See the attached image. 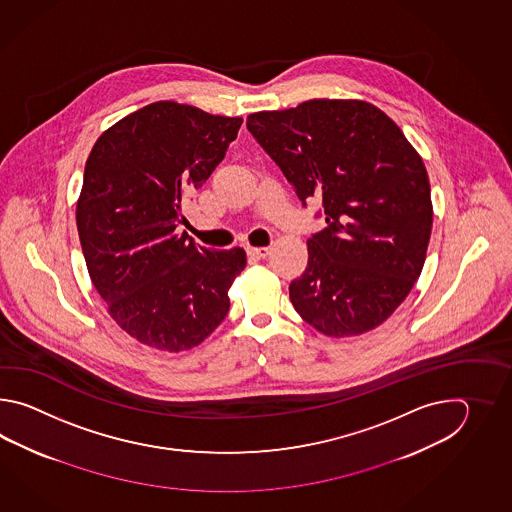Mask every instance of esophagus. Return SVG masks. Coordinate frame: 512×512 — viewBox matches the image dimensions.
Segmentation results:
<instances>
[{
	"label": "esophagus",
	"mask_w": 512,
	"mask_h": 512,
	"mask_svg": "<svg viewBox=\"0 0 512 512\" xmlns=\"http://www.w3.org/2000/svg\"><path fill=\"white\" fill-rule=\"evenodd\" d=\"M247 254H249L251 258L261 260V258H265V256L269 254V247H247Z\"/></svg>",
	"instance_id": "34e87169"
}]
</instances>
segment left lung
Segmentation results:
<instances>
[{"label":"left lung","instance_id":"left-lung-1","mask_svg":"<svg viewBox=\"0 0 512 512\" xmlns=\"http://www.w3.org/2000/svg\"><path fill=\"white\" fill-rule=\"evenodd\" d=\"M247 130L304 207L322 201L326 229L307 240V267L289 285L296 313L327 337L381 326L425 265L434 214L419 153L362 100L252 113Z\"/></svg>","mask_w":512,"mask_h":512}]
</instances>
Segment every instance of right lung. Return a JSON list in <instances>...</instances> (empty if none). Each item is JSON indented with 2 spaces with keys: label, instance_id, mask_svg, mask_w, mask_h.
Returning <instances> with one entry per match:
<instances>
[{
  "label": "right lung",
  "instance_id": "1",
  "mask_svg": "<svg viewBox=\"0 0 512 512\" xmlns=\"http://www.w3.org/2000/svg\"><path fill=\"white\" fill-rule=\"evenodd\" d=\"M241 122L153 102L104 131L87 157L77 205L87 271L111 318L150 348H196L229 313L245 251H210L177 227Z\"/></svg>",
  "mask_w": 512,
  "mask_h": 512
}]
</instances>
